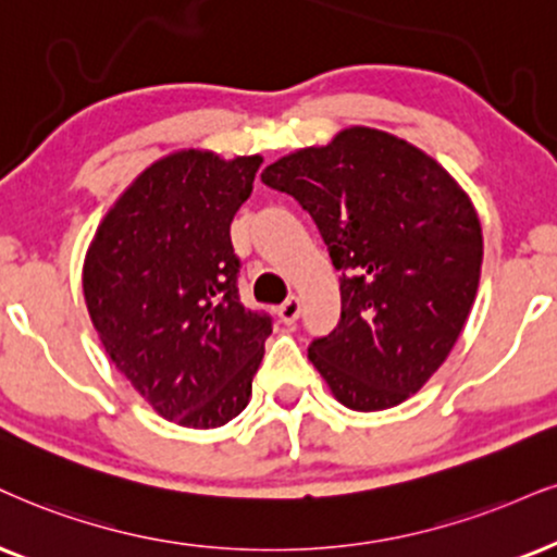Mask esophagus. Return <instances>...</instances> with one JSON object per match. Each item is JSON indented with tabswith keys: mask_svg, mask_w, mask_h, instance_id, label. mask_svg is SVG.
<instances>
[{
	"mask_svg": "<svg viewBox=\"0 0 557 557\" xmlns=\"http://www.w3.org/2000/svg\"><path fill=\"white\" fill-rule=\"evenodd\" d=\"M299 312H301V301L299 297H289L284 301V305L278 307V318L284 325H294V322L299 320Z\"/></svg>",
	"mask_w": 557,
	"mask_h": 557,
	"instance_id": "34e87169",
	"label": "esophagus"
}]
</instances>
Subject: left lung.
<instances>
[{"mask_svg":"<svg viewBox=\"0 0 557 557\" xmlns=\"http://www.w3.org/2000/svg\"><path fill=\"white\" fill-rule=\"evenodd\" d=\"M310 211L341 271V322L310 346L335 400L387 410L451 354L475 301L483 230L465 188L416 144L341 128L263 170Z\"/></svg>","mask_w":557,"mask_h":557,"instance_id":"left-lung-1","label":"left lung"}]
</instances>
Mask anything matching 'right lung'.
I'll return each mask as SVG.
<instances>
[{"label": "right lung", "mask_w": 557, "mask_h": 557, "mask_svg": "<svg viewBox=\"0 0 557 557\" xmlns=\"http://www.w3.org/2000/svg\"><path fill=\"white\" fill-rule=\"evenodd\" d=\"M260 154L175 149L134 177L95 230L82 292L102 348L132 387L185 429L243 413L271 320L237 299L230 224Z\"/></svg>", "instance_id": "right-lung-1"}]
</instances>
